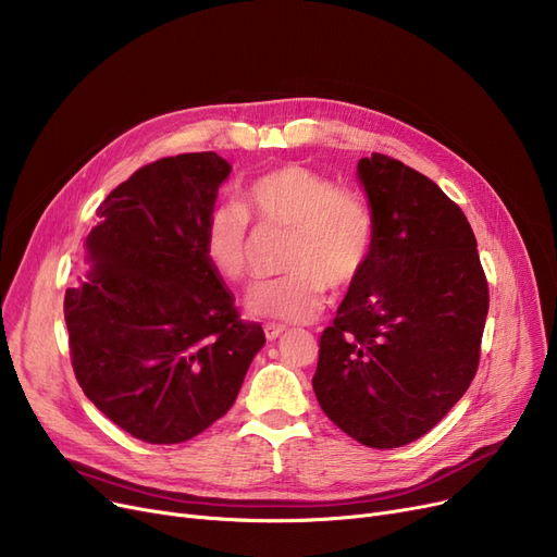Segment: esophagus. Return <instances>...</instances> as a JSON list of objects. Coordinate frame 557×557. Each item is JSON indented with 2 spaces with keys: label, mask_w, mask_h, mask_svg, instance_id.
Segmentation results:
<instances>
[{
  "label": "esophagus",
  "mask_w": 557,
  "mask_h": 557,
  "mask_svg": "<svg viewBox=\"0 0 557 557\" xmlns=\"http://www.w3.org/2000/svg\"><path fill=\"white\" fill-rule=\"evenodd\" d=\"M284 330H286L284 325H275V323H269L267 327H263V334H267V338H269V341H275L277 336H282V334H284Z\"/></svg>",
  "instance_id": "obj_1"
}]
</instances>
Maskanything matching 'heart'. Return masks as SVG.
<instances>
[{
	"label": "heart",
	"instance_id": "heart-1",
	"mask_svg": "<svg viewBox=\"0 0 557 557\" xmlns=\"http://www.w3.org/2000/svg\"><path fill=\"white\" fill-rule=\"evenodd\" d=\"M250 219L288 230L282 271L255 286L248 311L284 323H309L327 302V288L352 286L374 252L376 221L355 189L302 164L263 171L242 189V202H219L202 219L200 248L210 269L230 284L250 275Z\"/></svg>",
	"mask_w": 557,
	"mask_h": 557
}]
</instances>
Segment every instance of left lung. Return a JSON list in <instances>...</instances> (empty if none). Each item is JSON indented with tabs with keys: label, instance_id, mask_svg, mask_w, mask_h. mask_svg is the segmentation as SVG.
Segmentation results:
<instances>
[{
	"label": "left lung",
	"instance_id": "obj_1",
	"mask_svg": "<svg viewBox=\"0 0 557 557\" xmlns=\"http://www.w3.org/2000/svg\"><path fill=\"white\" fill-rule=\"evenodd\" d=\"M359 181L376 221L374 252L320 334L313 391L366 447L418 441L470 388L490 307L476 237L420 171L372 153Z\"/></svg>",
	"mask_w": 557,
	"mask_h": 557
}]
</instances>
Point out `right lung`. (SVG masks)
Returning <instances> with one entry per match:
<instances>
[{
	"mask_svg": "<svg viewBox=\"0 0 557 557\" xmlns=\"http://www.w3.org/2000/svg\"><path fill=\"white\" fill-rule=\"evenodd\" d=\"M230 164L214 151L137 169L99 205L92 271L65 294L76 382L137 441L175 445L223 418L267 343L200 248Z\"/></svg>",
	"mask_w": 557,
	"mask_h": 557,
	"instance_id": "add662e5",
	"label": "right lung"
}]
</instances>
